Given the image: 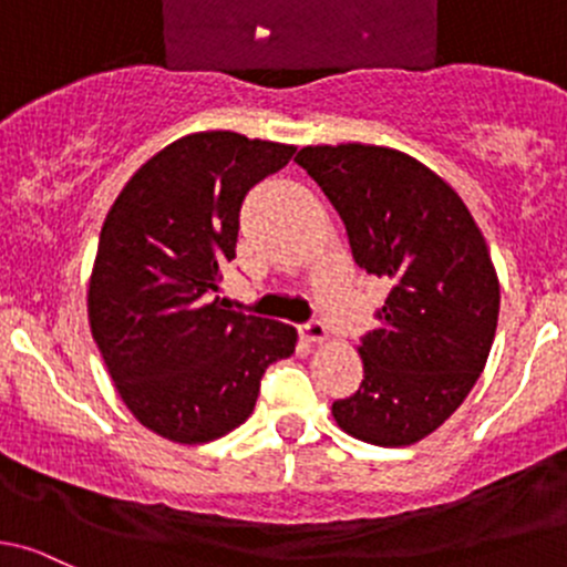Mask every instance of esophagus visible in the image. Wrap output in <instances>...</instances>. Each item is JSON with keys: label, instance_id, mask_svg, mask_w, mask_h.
<instances>
[{"label": "esophagus", "instance_id": "1", "mask_svg": "<svg viewBox=\"0 0 567 567\" xmlns=\"http://www.w3.org/2000/svg\"><path fill=\"white\" fill-rule=\"evenodd\" d=\"M300 336L306 338L308 343H324L330 338V330L322 322H308L300 327Z\"/></svg>", "mask_w": 567, "mask_h": 567}]
</instances>
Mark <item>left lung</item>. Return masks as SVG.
Returning <instances> with one entry per match:
<instances>
[{
	"label": "left lung",
	"mask_w": 567,
	"mask_h": 567,
	"mask_svg": "<svg viewBox=\"0 0 567 567\" xmlns=\"http://www.w3.org/2000/svg\"><path fill=\"white\" fill-rule=\"evenodd\" d=\"M295 161L347 224L360 270L388 284L377 330L358 347L363 382L332 404V417L369 445H414L486 369L499 317L486 237L464 198L401 150L317 144Z\"/></svg>",
	"instance_id": "left-lung-1"
}]
</instances>
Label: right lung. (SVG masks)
I'll return each mask as SVG.
<instances>
[{
	"label": "right lung",
	"mask_w": 567,
	"mask_h": 567,
	"mask_svg": "<svg viewBox=\"0 0 567 567\" xmlns=\"http://www.w3.org/2000/svg\"><path fill=\"white\" fill-rule=\"evenodd\" d=\"M297 147L231 131L177 138L111 204L86 286V317L133 417L177 445L245 423L265 371L291 358L297 330L224 308L243 198Z\"/></svg>",
	"instance_id": "right-lung-1"
}]
</instances>
